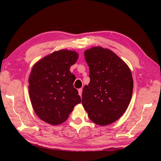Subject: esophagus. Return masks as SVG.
I'll use <instances>...</instances> for the list:
<instances>
[{
	"mask_svg": "<svg viewBox=\"0 0 161 161\" xmlns=\"http://www.w3.org/2000/svg\"><path fill=\"white\" fill-rule=\"evenodd\" d=\"M78 93H79V95H80V96H81V94H82V89H81V88H80V89L78 90Z\"/></svg>",
	"mask_w": 161,
	"mask_h": 161,
	"instance_id": "34e87169",
	"label": "esophagus"
}]
</instances>
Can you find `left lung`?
Masks as SVG:
<instances>
[{"label": "left lung", "instance_id": "8db88e82", "mask_svg": "<svg viewBox=\"0 0 161 161\" xmlns=\"http://www.w3.org/2000/svg\"><path fill=\"white\" fill-rule=\"evenodd\" d=\"M90 83L84 87L82 105L95 124L108 125L127 108L133 93L131 72L112 51L93 47L84 53Z\"/></svg>", "mask_w": 161, "mask_h": 161}]
</instances>
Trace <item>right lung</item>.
<instances>
[{
  "label": "right lung",
  "instance_id": "1",
  "mask_svg": "<svg viewBox=\"0 0 161 161\" xmlns=\"http://www.w3.org/2000/svg\"><path fill=\"white\" fill-rule=\"evenodd\" d=\"M77 58L75 51L61 50L43 57L32 68L28 81L30 100L37 116L48 124L66 121L81 102L73 86L75 76L70 71Z\"/></svg>",
  "mask_w": 161,
  "mask_h": 161
}]
</instances>
